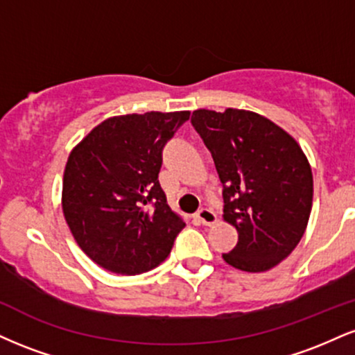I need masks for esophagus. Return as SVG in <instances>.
<instances>
[{
    "label": "esophagus",
    "mask_w": 355,
    "mask_h": 355,
    "mask_svg": "<svg viewBox=\"0 0 355 355\" xmlns=\"http://www.w3.org/2000/svg\"><path fill=\"white\" fill-rule=\"evenodd\" d=\"M197 218L200 220L203 225H209V227H210V225H215V223L218 222L217 215H215L214 211H211L210 209H202V210H198Z\"/></svg>",
    "instance_id": "obj_1"
}]
</instances>
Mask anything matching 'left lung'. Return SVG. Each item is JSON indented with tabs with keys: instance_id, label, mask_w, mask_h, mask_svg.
<instances>
[{
	"instance_id": "1",
	"label": "left lung",
	"mask_w": 355,
	"mask_h": 355,
	"mask_svg": "<svg viewBox=\"0 0 355 355\" xmlns=\"http://www.w3.org/2000/svg\"><path fill=\"white\" fill-rule=\"evenodd\" d=\"M191 125L210 150L223 185V220L239 232L223 260L267 272L297 247L312 210L313 178L291 133L250 110H195Z\"/></svg>"
}]
</instances>
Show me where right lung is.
I'll use <instances>...</instances> for the list:
<instances>
[{
	"label": "right lung",
	"mask_w": 355,
	"mask_h": 355,
	"mask_svg": "<svg viewBox=\"0 0 355 355\" xmlns=\"http://www.w3.org/2000/svg\"><path fill=\"white\" fill-rule=\"evenodd\" d=\"M190 112L110 116L68 155L61 209L73 239L113 274L160 266L185 222L158 182L162 148Z\"/></svg>",
	"instance_id": "add662e5"
}]
</instances>
